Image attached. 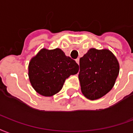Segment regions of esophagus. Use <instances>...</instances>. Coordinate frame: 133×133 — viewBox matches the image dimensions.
I'll return each instance as SVG.
<instances>
[{
  "label": "esophagus",
  "instance_id": "esophagus-1",
  "mask_svg": "<svg viewBox=\"0 0 133 133\" xmlns=\"http://www.w3.org/2000/svg\"><path fill=\"white\" fill-rule=\"evenodd\" d=\"M76 62L77 63V64H79V59H76Z\"/></svg>",
  "mask_w": 133,
  "mask_h": 133
}]
</instances>
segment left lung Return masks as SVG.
<instances>
[{"mask_svg":"<svg viewBox=\"0 0 133 133\" xmlns=\"http://www.w3.org/2000/svg\"><path fill=\"white\" fill-rule=\"evenodd\" d=\"M81 91L89 100H96L110 91L116 83L120 65L109 49L91 48L79 60Z\"/></svg>","mask_w":133,"mask_h":133,"instance_id":"left-lung-1","label":"left lung"}]
</instances>
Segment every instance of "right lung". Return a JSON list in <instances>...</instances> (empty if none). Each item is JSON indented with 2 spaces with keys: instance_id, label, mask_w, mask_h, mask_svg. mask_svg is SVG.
Returning a JSON list of instances; mask_svg holds the SVG:
<instances>
[{
  "instance_id": "1",
  "label": "right lung",
  "mask_w": 133,
  "mask_h": 133,
  "mask_svg": "<svg viewBox=\"0 0 133 133\" xmlns=\"http://www.w3.org/2000/svg\"><path fill=\"white\" fill-rule=\"evenodd\" d=\"M76 62L59 48H42L30 59L28 76L33 89L43 96H52L62 89L70 75L78 73Z\"/></svg>"
}]
</instances>
